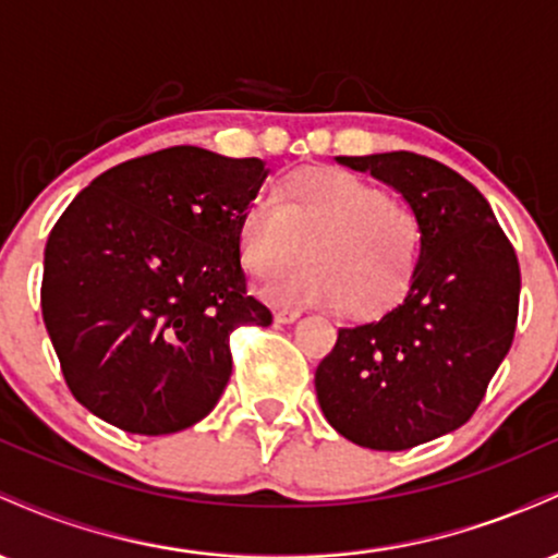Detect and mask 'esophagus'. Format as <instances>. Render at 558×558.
I'll use <instances>...</instances> for the list:
<instances>
[{"instance_id":"1","label":"esophagus","mask_w":558,"mask_h":558,"mask_svg":"<svg viewBox=\"0 0 558 558\" xmlns=\"http://www.w3.org/2000/svg\"><path fill=\"white\" fill-rule=\"evenodd\" d=\"M299 317H301L299 312H293V310H278V312H275V323H280V325L296 323Z\"/></svg>"}]
</instances>
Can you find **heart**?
Here are the masks:
<instances>
[{
	"instance_id": "obj_1",
	"label": "heart",
	"mask_w": 558,
	"mask_h": 558,
	"mask_svg": "<svg viewBox=\"0 0 558 558\" xmlns=\"http://www.w3.org/2000/svg\"><path fill=\"white\" fill-rule=\"evenodd\" d=\"M425 228L401 198L341 168H301L257 196L235 226L239 259L272 306H341L367 319L393 310L420 270Z\"/></svg>"
}]
</instances>
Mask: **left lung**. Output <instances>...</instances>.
I'll use <instances>...</instances> for the list:
<instances>
[{
    "mask_svg": "<svg viewBox=\"0 0 558 558\" xmlns=\"http://www.w3.org/2000/svg\"><path fill=\"white\" fill-rule=\"evenodd\" d=\"M336 159L399 191L425 246L399 306L338 330L315 373L317 401L351 444L403 451L475 414L514 341L520 262L485 196L446 165L414 151Z\"/></svg>",
    "mask_w": 558,
    "mask_h": 558,
    "instance_id": "8db88e82",
    "label": "left lung"
}]
</instances>
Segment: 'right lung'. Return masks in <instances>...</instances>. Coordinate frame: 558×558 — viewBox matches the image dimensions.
<instances>
[{
    "label": "right lung",
    "instance_id": "right-lung-1",
    "mask_svg": "<svg viewBox=\"0 0 558 558\" xmlns=\"http://www.w3.org/2000/svg\"><path fill=\"white\" fill-rule=\"evenodd\" d=\"M267 170L172 146L101 172L44 248L41 312L70 393L125 433L207 417L230 380V332L270 325L246 296L235 226Z\"/></svg>",
    "mask_w": 558,
    "mask_h": 558
}]
</instances>
